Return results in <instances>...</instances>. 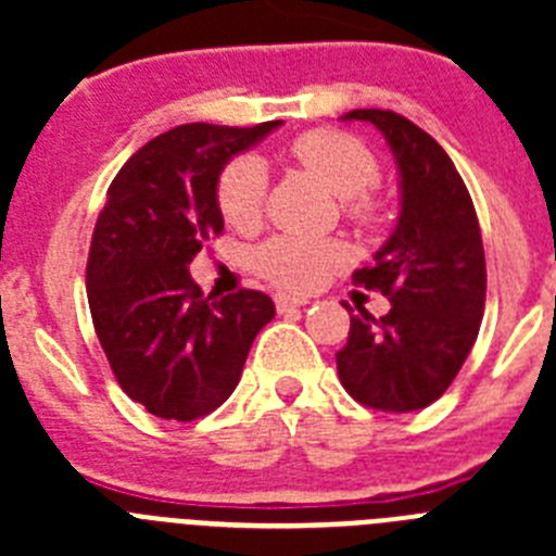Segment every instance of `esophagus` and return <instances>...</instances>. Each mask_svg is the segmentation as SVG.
<instances>
[{
  "instance_id": "1",
  "label": "esophagus",
  "mask_w": 556,
  "mask_h": 556,
  "mask_svg": "<svg viewBox=\"0 0 556 556\" xmlns=\"http://www.w3.org/2000/svg\"><path fill=\"white\" fill-rule=\"evenodd\" d=\"M306 298H294V294H275V308L278 312H292V308L306 306Z\"/></svg>"
}]
</instances>
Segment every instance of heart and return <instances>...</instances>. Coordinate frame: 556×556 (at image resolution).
Instances as JSON below:
<instances>
[{
  "mask_svg": "<svg viewBox=\"0 0 556 556\" xmlns=\"http://www.w3.org/2000/svg\"><path fill=\"white\" fill-rule=\"evenodd\" d=\"M289 155L331 194L345 200L351 217H376V203L367 198V189L376 184L378 164L365 144H358L345 132L312 130L292 141ZM264 198H267V172L262 161L242 155L225 166L217 184V203L230 225L253 228L262 219ZM345 262L348 248L337 239L275 236L255 250V269L275 287L298 289V292L323 283Z\"/></svg>",
  "mask_w": 556,
  "mask_h": 556,
  "instance_id": "obj_1",
  "label": "heart"
}]
</instances>
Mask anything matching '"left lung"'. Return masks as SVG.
Returning <instances> with one entry per match:
<instances>
[{"label": "left lung", "mask_w": 556, "mask_h": 556, "mask_svg": "<svg viewBox=\"0 0 556 556\" xmlns=\"http://www.w3.org/2000/svg\"><path fill=\"white\" fill-rule=\"evenodd\" d=\"M345 122H370L397 166L401 214L353 281L390 298L376 320L351 314L348 345L337 353L339 381L358 404L415 412L434 404L462 370L479 337L488 269L473 200L448 152L392 111L362 108Z\"/></svg>", "instance_id": "8db88e82"}]
</instances>
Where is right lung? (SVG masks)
<instances>
[{"label": "right lung", "mask_w": 556, "mask_h": 556, "mask_svg": "<svg viewBox=\"0 0 556 556\" xmlns=\"http://www.w3.org/2000/svg\"><path fill=\"white\" fill-rule=\"evenodd\" d=\"M281 125H180L132 152L108 189L88 253V308L113 376L150 415L189 424L223 406L275 317L253 289L205 298L189 264L223 233L217 184L228 161Z\"/></svg>", "instance_id": "right-lung-1"}]
</instances>
